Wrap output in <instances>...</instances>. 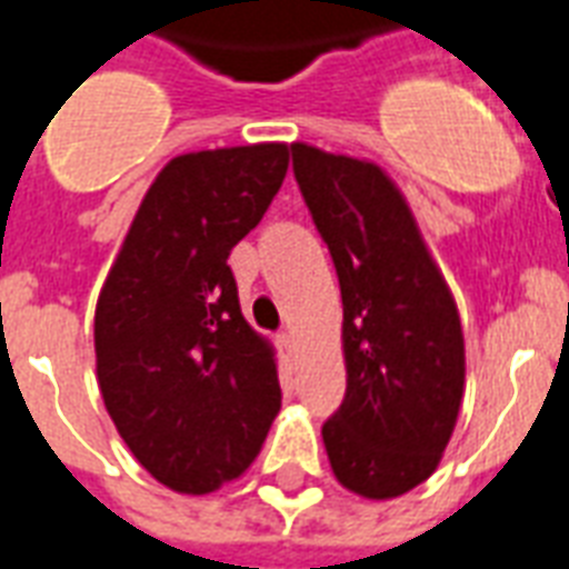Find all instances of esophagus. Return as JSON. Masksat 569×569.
I'll list each match as a JSON object with an SVG mask.
<instances>
[{
  "label": "esophagus",
  "mask_w": 569,
  "mask_h": 569,
  "mask_svg": "<svg viewBox=\"0 0 569 569\" xmlns=\"http://www.w3.org/2000/svg\"><path fill=\"white\" fill-rule=\"evenodd\" d=\"M276 345H279V350H284V353H293L297 350V345H293V335L290 332H279V338H276Z\"/></svg>",
  "instance_id": "esophagus-1"
}]
</instances>
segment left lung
<instances>
[{
    "label": "left lung",
    "instance_id": "left-lung-1",
    "mask_svg": "<svg viewBox=\"0 0 569 569\" xmlns=\"http://www.w3.org/2000/svg\"><path fill=\"white\" fill-rule=\"evenodd\" d=\"M345 302L347 391L323 425L338 481L395 499L439 466L463 400V329L400 189L373 162L290 144Z\"/></svg>",
    "mask_w": 569,
    "mask_h": 569
}]
</instances>
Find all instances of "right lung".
<instances>
[{
	"label": "right lung",
	"mask_w": 569,
	"mask_h": 569,
	"mask_svg": "<svg viewBox=\"0 0 569 569\" xmlns=\"http://www.w3.org/2000/svg\"><path fill=\"white\" fill-rule=\"evenodd\" d=\"M288 144L183 153L157 174L94 311L100 395L133 457L178 492L249 469L281 407L228 254L288 174Z\"/></svg>",
	"instance_id": "obj_1"
}]
</instances>
